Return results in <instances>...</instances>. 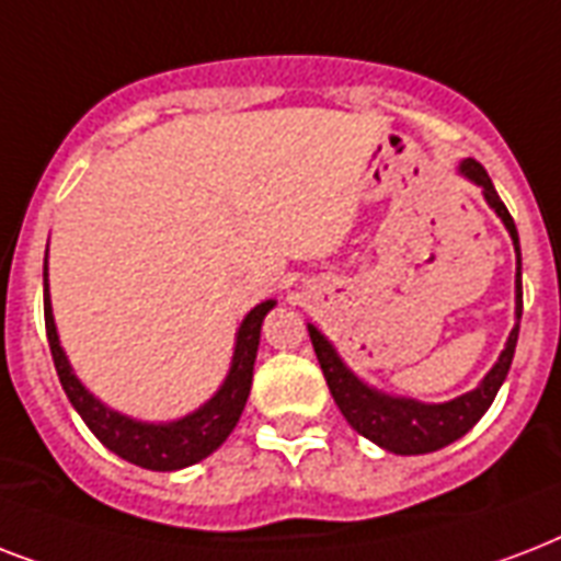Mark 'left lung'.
<instances>
[{
  "instance_id": "obj_1",
  "label": "left lung",
  "mask_w": 561,
  "mask_h": 561,
  "mask_svg": "<svg viewBox=\"0 0 561 561\" xmlns=\"http://www.w3.org/2000/svg\"><path fill=\"white\" fill-rule=\"evenodd\" d=\"M460 174L471 180L474 186L483 188V197L495 209V215L504 220L506 232L515 244V329L510 332L504 352L497 364L486 373V378L466 396H457L443 404H425L416 399H399V396H387V392L375 390L369 383H364L358 375L352 373L341 360V355L334 352V346L325 341L323 334L317 332V325L308 323V334L314 343L317 360L325 375V383L334 396V404L341 408L355 431L360 436L373 439L375 445H381L383 451L392 454H431L439 451L445 445H451L454 439H460L462 434H469L471 427L478 425V419L489 410V404L495 401L501 383H504L506 373L513 367L515 343H518V320H522V247H518V229H515L513 215L506 211L504 201L497 197L492 180H489L486 169L478 160H462Z\"/></svg>"
}]
</instances>
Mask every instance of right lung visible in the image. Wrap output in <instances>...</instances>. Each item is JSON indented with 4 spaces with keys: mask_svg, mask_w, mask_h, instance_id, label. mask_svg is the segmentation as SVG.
<instances>
[{
    "mask_svg": "<svg viewBox=\"0 0 561 561\" xmlns=\"http://www.w3.org/2000/svg\"><path fill=\"white\" fill-rule=\"evenodd\" d=\"M48 255V253H46ZM276 306V299H267L262 306H255L244 317V323L236 334V352H232V367L227 378L220 383V390L211 396L203 408H197L188 416L178 422H139L130 419L118 410H110L92 396L78 375L72 373L66 352L57 337L55 314H51V299H48V264L43 267V311H46V337L51 360H55L57 378L64 383V392L72 401V408L81 413L92 434L99 436L101 443L107 445L110 451L118 454L122 460L142 466L151 471H174L186 469L209 457L215 448L224 445L232 427L241 419V410L250 396V383H253V364L255 352H259V337H262V320L264 314Z\"/></svg>",
    "mask_w": 561,
    "mask_h": 561,
    "instance_id": "obj_1",
    "label": "right lung"
}]
</instances>
